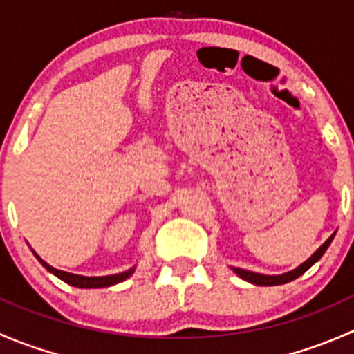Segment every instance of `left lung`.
Listing matches in <instances>:
<instances>
[{
	"label": "left lung",
	"mask_w": 354,
	"mask_h": 354,
	"mask_svg": "<svg viewBox=\"0 0 354 354\" xmlns=\"http://www.w3.org/2000/svg\"><path fill=\"white\" fill-rule=\"evenodd\" d=\"M334 236H335V233L330 234V236L327 238V240L324 241V243L320 245L315 252H313V255L308 257V259H306L303 263H299L296 269L289 270V272L279 274V276H267V274L252 272V270L240 269V267H231V270H233L238 277H241V279L246 281V283L257 284V286H279V284L291 283V281L298 279L299 276H303V274H305L306 270L313 266V263H317L320 259H322V255L326 253V250L329 248V245L332 243V240H334Z\"/></svg>",
	"instance_id": "left-lung-1"
}]
</instances>
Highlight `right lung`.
<instances>
[{
  "mask_svg": "<svg viewBox=\"0 0 354 354\" xmlns=\"http://www.w3.org/2000/svg\"><path fill=\"white\" fill-rule=\"evenodd\" d=\"M32 253L35 255V259L39 260V262L42 263V267H44L46 270H49L51 274H55L58 279L65 281L66 284H70V286H75V288H82V289H95V288H108V286H114V284L118 283H123V281H127L128 277L131 276V274L135 272V266L131 267V269L124 270V272H120V274H111V276H95V277H87V276H78V274H71V272H65V270H59V269H55L53 266H49L48 262H44V260L41 259V257L37 255V253L32 250Z\"/></svg>",
  "mask_w": 354,
  "mask_h": 354,
  "instance_id": "right-lung-1",
  "label": "right lung"
}]
</instances>
